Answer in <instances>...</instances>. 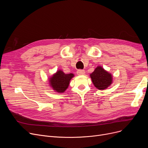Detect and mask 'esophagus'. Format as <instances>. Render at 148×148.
<instances>
[{"label": "esophagus", "instance_id": "34e87169", "mask_svg": "<svg viewBox=\"0 0 148 148\" xmlns=\"http://www.w3.org/2000/svg\"><path fill=\"white\" fill-rule=\"evenodd\" d=\"M77 73L79 75H82L85 74V71L84 70H82V69H79L78 71H77Z\"/></svg>", "mask_w": 148, "mask_h": 148}]
</instances>
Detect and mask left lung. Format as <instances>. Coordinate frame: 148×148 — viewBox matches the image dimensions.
Here are the masks:
<instances>
[{"instance_id": "8db88e82", "label": "left lung", "mask_w": 148, "mask_h": 148, "mask_svg": "<svg viewBox=\"0 0 148 148\" xmlns=\"http://www.w3.org/2000/svg\"><path fill=\"white\" fill-rule=\"evenodd\" d=\"M90 77L95 87L99 90H104L109 87L113 83V75L102 66H98Z\"/></svg>"}]
</instances>
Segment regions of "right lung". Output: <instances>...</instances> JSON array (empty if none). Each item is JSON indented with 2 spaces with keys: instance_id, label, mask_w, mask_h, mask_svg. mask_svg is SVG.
Returning a JSON list of instances; mask_svg holds the SVG:
<instances>
[{
  "instance_id": "right-lung-1",
  "label": "right lung",
  "mask_w": 148,
  "mask_h": 148,
  "mask_svg": "<svg viewBox=\"0 0 148 148\" xmlns=\"http://www.w3.org/2000/svg\"><path fill=\"white\" fill-rule=\"evenodd\" d=\"M74 77V74H65L63 71L59 69L49 78V85L56 92L64 93L68 88L70 81Z\"/></svg>"
}]
</instances>
